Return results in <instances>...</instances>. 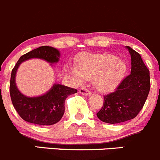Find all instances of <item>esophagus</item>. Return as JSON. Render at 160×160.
<instances>
[{
  "label": "esophagus",
  "mask_w": 160,
  "mask_h": 160,
  "mask_svg": "<svg viewBox=\"0 0 160 160\" xmlns=\"http://www.w3.org/2000/svg\"><path fill=\"white\" fill-rule=\"evenodd\" d=\"M79 92L83 95H85V96H88V95H90L92 94L91 92L88 91V89H85V88H80Z\"/></svg>",
  "instance_id": "esophagus-1"
}]
</instances>
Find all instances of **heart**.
I'll return each mask as SVG.
<instances>
[{"label":"heart","instance_id":"obj_1","mask_svg":"<svg viewBox=\"0 0 160 160\" xmlns=\"http://www.w3.org/2000/svg\"><path fill=\"white\" fill-rule=\"evenodd\" d=\"M127 64L112 54H82L76 67L67 65V73L75 83L81 85L92 78L94 87L100 92L114 90L124 79Z\"/></svg>","mask_w":160,"mask_h":160}]
</instances>
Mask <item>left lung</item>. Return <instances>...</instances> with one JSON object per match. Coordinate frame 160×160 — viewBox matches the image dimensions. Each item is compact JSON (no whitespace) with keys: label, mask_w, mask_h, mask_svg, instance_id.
Returning <instances> with one entry per match:
<instances>
[{"label":"left lung","mask_w":160,"mask_h":160,"mask_svg":"<svg viewBox=\"0 0 160 160\" xmlns=\"http://www.w3.org/2000/svg\"><path fill=\"white\" fill-rule=\"evenodd\" d=\"M131 56V73L113 92L104 96L102 108L97 113L101 121L110 124L132 119L142 108L150 89L149 71L140 55L126 46Z\"/></svg>","instance_id":"1"}]
</instances>
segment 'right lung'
<instances>
[{"label":"right lung","mask_w":160,"mask_h":160,"mask_svg":"<svg viewBox=\"0 0 160 160\" xmlns=\"http://www.w3.org/2000/svg\"><path fill=\"white\" fill-rule=\"evenodd\" d=\"M61 52L51 46H42L22 55L11 72L10 94L14 108L19 116L28 122L42 126H51L61 120L65 112V102L76 89L55 83L43 95L27 96L21 93L16 84V75L21 63L32 58H38L48 63L56 64L60 61Z\"/></svg>","instance_id":"obj_1"}]
</instances>
